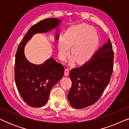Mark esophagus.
<instances>
[{"instance_id": "esophagus-1", "label": "esophagus", "mask_w": 129, "mask_h": 129, "mask_svg": "<svg viewBox=\"0 0 129 129\" xmlns=\"http://www.w3.org/2000/svg\"><path fill=\"white\" fill-rule=\"evenodd\" d=\"M69 72H70L69 69L66 68L64 71V75L66 76H69Z\"/></svg>"}]
</instances>
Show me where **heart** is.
Listing matches in <instances>:
<instances>
[{
	"instance_id": "obj_1",
	"label": "heart",
	"mask_w": 129,
	"mask_h": 129,
	"mask_svg": "<svg viewBox=\"0 0 129 129\" xmlns=\"http://www.w3.org/2000/svg\"><path fill=\"white\" fill-rule=\"evenodd\" d=\"M99 43L98 35L94 29L89 26H74L68 29L64 35L58 39V49L61 59L69 56L72 47V54L78 61L90 58L96 52Z\"/></svg>"
}]
</instances>
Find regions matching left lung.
I'll return each instance as SVG.
<instances>
[{
    "label": "left lung",
    "mask_w": 129,
    "mask_h": 129,
    "mask_svg": "<svg viewBox=\"0 0 129 129\" xmlns=\"http://www.w3.org/2000/svg\"><path fill=\"white\" fill-rule=\"evenodd\" d=\"M113 59L112 45L109 39L87 63L70 70L72 87L68 99L72 107L83 109L99 99L110 82Z\"/></svg>",
    "instance_id": "left-lung-1"
}]
</instances>
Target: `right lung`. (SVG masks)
I'll use <instances>...</instances> for the list:
<instances>
[{"label":"right lung","mask_w":129,"mask_h":129,"mask_svg":"<svg viewBox=\"0 0 129 129\" xmlns=\"http://www.w3.org/2000/svg\"><path fill=\"white\" fill-rule=\"evenodd\" d=\"M60 22L57 18H49L37 23L29 29L17 48L15 65L16 85L21 97L30 106L40 107L47 103L52 88L64 75V68L52 57L43 64H32L24 56V46L35 34L47 32L57 27ZM58 38L59 35L55 39L57 40Z\"/></svg>","instance_id":"right-lung-1"}]
</instances>
